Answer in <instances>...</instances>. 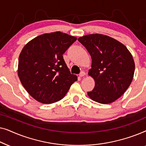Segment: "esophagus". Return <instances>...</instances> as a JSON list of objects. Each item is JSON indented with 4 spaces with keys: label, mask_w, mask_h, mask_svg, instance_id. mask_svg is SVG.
Listing matches in <instances>:
<instances>
[{
    "label": "esophagus",
    "mask_w": 146,
    "mask_h": 146,
    "mask_svg": "<svg viewBox=\"0 0 146 146\" xmlns=\"http://www.w3.org/2000/svg\"><path fill=\"white\" fill-rule=\"evenodd\" d=\"M85 75H86V73L82 71L80 73V74H79V76H80V77H83V76H84Z\"/></svg>",
    "instance_id": "obj_1"
}]
</instances>
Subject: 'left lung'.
I'll return each mask as SVG.
<instances>
[{
  "label": "left lung",
  "mask_w": 146,
  "mask_h": 146,
  "mask_svg": "<svg viewBox=\"0 0 146 146\" xmlns=\"http://www.w3.org/2000/svg\"><path fill=\"white\" fill-rule=\"evenodd\" d=\"M78 40L92 58L88 74L94 79L95 86L88 95L104 104L116 100L133 80L135 64L131 53L123 44L100 34L84 36Z\"/></svg>",
  "instance_id": "obj_1"
}]
</instances>
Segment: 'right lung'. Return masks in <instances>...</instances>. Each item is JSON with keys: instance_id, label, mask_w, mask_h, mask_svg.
I'll list each match as a JSON object with an SVG mask.
<instances>
[{"instance_id": "obj_1", "label": "right lung", "mask_w": 146, "mask_h": 146, "mask_svg": "<svg viewBox=\"0 0 146 146\" xmlns=\"http://www.w3.org/2000/svg\"><path fill=\"white\" fill-rule=\"evenodd\" d=\"M76 40L74 36L55 32L35 38L22 50L18 75L26 90L36 100L43 104L60 100L77 80L62 56Z\"/></svg>"}]
</instances>
